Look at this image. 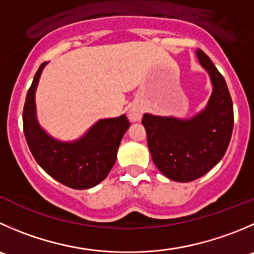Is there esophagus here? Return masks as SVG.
<instances>
[{"mask_svg": "<svg viewBox=\"0 0 254 254\" xmlns=\"http://www.w3.org/2000/svg\"><path fill=\"white\" fill-rule=\"evenodd\" d=\"M142 117V108L139 105H131L130 109L127 110V118H129L130 122L137 123L141 120Z\"/></svg>", "mask_w": 254, "mask_h": 254, "instance_id": "esophagus-1", "label": "esophagus"}]
</instances>
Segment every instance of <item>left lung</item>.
<instances>
[{"instance_id": "8db88e82", "label": "left lung", "mask_w": 254, "mask_h": 254, "mask_svg": "<svg viewBox=\"0 0 254 254\" xmlns=\"http://www.w3.org/2000/svg\"><path fill=\"white\" fill-rule=\"evenodd\" d=\"M197 59L212 84L206 107L185 119L149 113L142 117L152 161L162 175L177 182L207 174L221 161L232 136L233 104L225 78L201 49Z\"/></svg>"}]
</instances>
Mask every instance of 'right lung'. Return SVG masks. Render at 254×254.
<instances>
[{"instance_id": "1", "label": "right lung", "mask_w": 254, "mask_h": 254, "mask_svg": "<svg viewBox=\"0 0 254 254\" xmlns=\"http://www.w3.org/2000/svg\"><path fill=\"white\" fill-rule=\"evenodd\" d=\"M47 63L33 78L23 108V130L27 144L39 166L61 184L87 190L103 181L117 161V152L130 123L124 114L100 119L83 136L62 141L49 135L37 119L36 90Z\"/></svg>"}]
</instances>
